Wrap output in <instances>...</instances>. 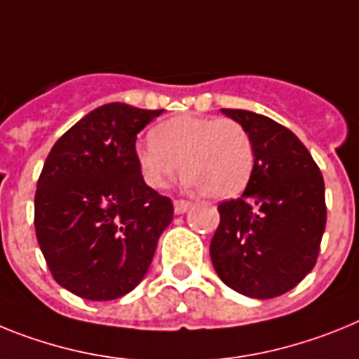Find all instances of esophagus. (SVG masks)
<instances>
[{"instance_id": "obj_1", "label": "esophagus", "mask_w": 359, "mask_h": 359, "mask_svg": "<svg viewBox=\"0 0 359 359\" xmlns=\"http://www.w3.org/2000/svg\"><path fill=\"white\" fill-rule=\"evenodd\" d=\"M191 205H193L191 202H188V201H175L173 202V210H175L177 215H182V213H186V211H188Z\"/></svg>"}]
</instances>
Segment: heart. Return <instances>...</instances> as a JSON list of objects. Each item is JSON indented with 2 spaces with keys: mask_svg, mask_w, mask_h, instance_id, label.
<instances>
[{
  "mask_svg": "<svg viewBox=\"0 0 359 359\" xmlns=\"http://www.w3.org/2000/svg\"><path fill=\"white\" fill-rule=\"evenodd\" d=\"M137 166L151 188H162L179 171L205 197L242 193L255 168V144L245 126L233 119L184 114L157 124L151 142L135 148Z\"/></svg>",
  "mask_w": 359,
  "mask_h": 359,
  "instance_id": "b5f03b06",
  "label": "heart"
}]
</instances>
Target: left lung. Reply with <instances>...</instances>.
I'll use <instances>...</instances> for the list:
<instances>
[{
  "label": "left lung",
  "instance_id": "1",
  "mask_svg": "<svg viewBox=\"0 0 359 359\" xmlns=\"http://www.w3.org/2000/svg\"><path fill=\"white\" fill-rule=\"evenodd\" d=\"M222 114L251 133L255 168L242 197L218 205L211 262L227 287L267 300L296 287L316 264L327 222L325 184L291 130L255 111Z\"/></svg>",
  "mask_w": 359,
  "mask_h": 359
}]
</instances>
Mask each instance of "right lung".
<instances>
[{
  "mask_svg": "<svg viewBox=\"0 0 359 359\" xmlns=\"http://www.w3.org/2000/svg\"><path fill=\"white\" fill-rule=\"evenodd\" d=\"M162 114L124 102L85 115L50 149L34 198L36 236L55 282L93 302L144 278L173 204L144 182L137 133Z\"/></svg>",
  "mask_w": 359,
  "mask_h": 359,
  "instance_id": "right-lung-1",
  "label": "right lung"
}]
</instances>
